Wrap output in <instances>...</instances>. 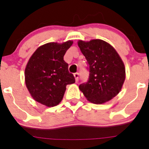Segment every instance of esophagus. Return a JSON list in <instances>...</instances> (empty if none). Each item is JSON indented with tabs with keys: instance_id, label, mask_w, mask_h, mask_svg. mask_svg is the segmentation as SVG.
I'll use <instances>...</instances> for the list:
<instances>
[{
	"instance_id": "34e87169",
	"label": "esophagus",
	"mask_w": 149,
	"mask_h": 149,
	"mask_svg": "<svg viewBox=\"0 0 149 149\" xmlns=\"http://www.w3.org/2000/svg\"><path fill=\"white\" fill-rule=\"evenodd\" d=\"M73 76L75 77V79H76V82H78V76H79V73H75L73 74Z\"/></svg>"
}]
</instances>
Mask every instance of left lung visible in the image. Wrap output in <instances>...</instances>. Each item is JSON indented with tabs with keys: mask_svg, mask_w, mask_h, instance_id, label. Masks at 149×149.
<instances>
[{
	"mask_svg": "<svg viewBox=\"0 0 149 149\" xmlns=\"http://www.w3.org/2000/svg\"><path fill=\"white\" fill-rule=\"evenodd\" d=\"M78 45L90 73L88 81L79 85L80 91L92 103L101 104L111 100L120 91L125 78L122 59L110 44L100 39L79 40Z\"/></svg>",
	"mask_w": 149,
	"mask_h": 149,
	"instance_id": "1",
	"label": "left lung"
}]
</instances>
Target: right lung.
Listing matches in <instances>:
<instances>
[{
  "instance_id": "right-lung-1",
  "label": "right lung",
  "mask_w": 149,
  "mask_h": 149,
  "mask_svg": "<svg viewBox=\"0 0 149 149\" xmlns=\"http://www.w3.org/2000/svg\"><path fill=\"white\" fill-rule=\"evenodd\" d=\"M73 44L49 42L40 46L32 54L25 69V82L31 95L36 102L51 107L61 102L67 85L75 83L64 60L67 49Z\"/></svg>"
}]
</instances>
